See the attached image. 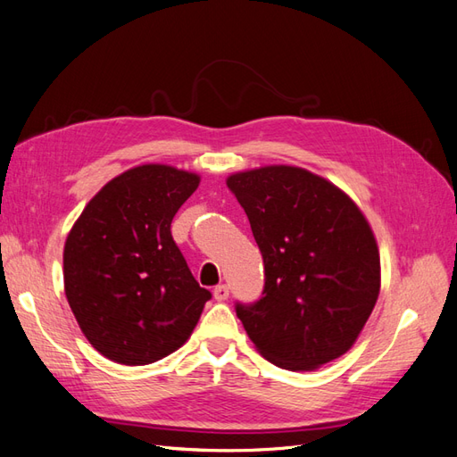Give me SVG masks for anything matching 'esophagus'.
Returning <instances> with one entry per match:
<instances>
[{"mask_svg": "<svg viewBox=\"0 0 457 457\" xmlns=\"http://www.w3.org/2000/svg\"><path fill=\"white\" fill-rule=\"evenodd\" d=\"M214 297L218 301H226L229 297V287L226 284H220L214 287Z\"/></svg>", "mask_w": 457, "mask_h": 457, "instance_id": "1", "label": "esophagus"}]
</instances>
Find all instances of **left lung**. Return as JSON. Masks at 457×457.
Instances as JSON below:
<instances>
[{"mask_svg":"<svg viewBox=\"0 0 457 457\" xmlns=\"http://www.w3.org/2000/svg\"><path fill=\"white\" fill-rule=\"evenodd\" d=\"M264 261L262 297L236 312L261 355L312 370L344 355L380 291L377 239L357 204L303 168L266 166L228 178Z\"/></svg>","mask_w":457,"mask_h":457,"instance_id":"obj_1","label":"left lung"}]
</instances>
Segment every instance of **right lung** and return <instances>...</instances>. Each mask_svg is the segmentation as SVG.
<instances>
[{"mask_svg": "<svg viewBox=\"0 0 457 457\" xmlns=\"http://www.w3.org/2000/svg\"><path fill=\"white\" fill-rule=\"evenodd\" d=\"M201 178L162 163L117 175L85 206L63 249L65 295L104 357L137 367L179 349L212 297L171 237Z\"/></svg>", "mask_w": 457, "mask_h": 457, "instance_id": "1", "label": "right lung"}]
</instances>
